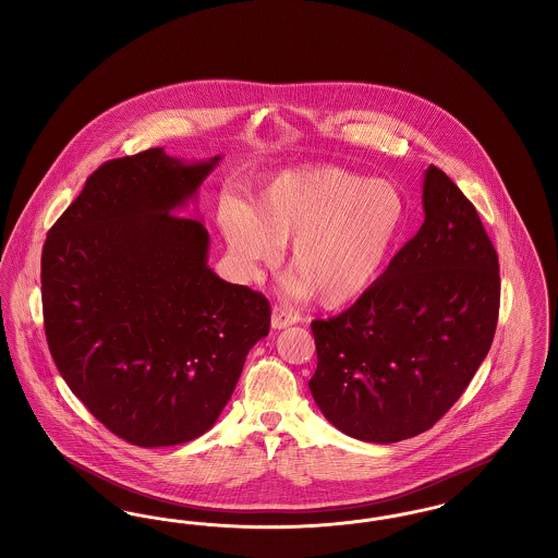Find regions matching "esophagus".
<instances>
[{"mask_svg": "<svg viewBox=\"0 0 558 558\" xmlns=\"http://www.w3.org/2000/svg\"><path fill=\"white\" fill-rule=\"evenodd\" d=\"M292 324H296V316L289 312L287 307L282 305H274L271 307V328L274 330H282V328H289Z\"/></svg>", "mask_w": 558, "mask_h": 558, "instance_id": "1", "label": "esophagus"}]
</instances>
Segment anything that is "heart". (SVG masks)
I'll list each match as a JSON object with an SVG mask.
<instances>
[{"label": "heart", "instance_id": "b5f03b06", "mask_svg": "<svg viewBox=\"0 0 558 558\" xmlns=\"http://www.w3.org/2000/svg\"><path fill=\"white\" fill-rule=\"evenodd\" d=\"M408 221L403 190L339 167H305L271 178L253 207L223 201L219 226L242 274L259 278L289 251V289L316 292L324 307H341L385 271Z\"/></svg>", "mask_w": 558, "mask_h": 558}]
</instances>
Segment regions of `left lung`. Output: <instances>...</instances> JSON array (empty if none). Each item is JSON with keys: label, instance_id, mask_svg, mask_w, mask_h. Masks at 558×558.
I'll list each match as a JSON object with an SVG mask.
<instances>
[{"label": "left lung", "instance_id": "8db88e82", "mask_svg": "<svg viewBox=\"0 0 558 558\" xmlns=\"http://www.w3.org/2000/svg\"><path fill=\"white\" fill-rule=\"evenodd\" d=\"M425 223L343 314L314 319L310 391L330 425L396 444L435 425L485 360L500 310V266L473 203L430 165Z\"/></svg>", "mask_w": 558, "mask_h": 558}]
</instances>
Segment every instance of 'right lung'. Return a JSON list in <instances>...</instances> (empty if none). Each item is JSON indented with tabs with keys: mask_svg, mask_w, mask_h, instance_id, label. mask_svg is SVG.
Wrapping results in <instances>:
<instances>
[{
	"mask_svg": "<svg viewBox=\"0 0 558 558\" xmlns=\"http://www.w3.org/2000/svg\"><path fill=\"white\" fill-rule=\"evenodd\" d=\"M162 148L108 160L48 232L44 326L83 405L140 448L207 433L269 332L262 292L207 266L209 232L175 215L217 167Z\"/></svg>",
	"mask_w": 558,
	"mask_h": 558,
	"instance_id": "add662e5",
	"label": "right lung"
}]
</instances>
